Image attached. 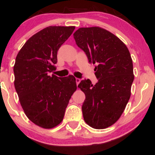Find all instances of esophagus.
<instances>
[{
	"label": "esophagus",
	"instance_id": "1",
	"mask_svg": "<svg viewBox=\"0 0 155 155\" xmlns=\"http://www.w3.org/2000/svg\"><path fill=\"white\" fill-rule=\"evenodd\" d=\"M80 81H81V79H79V78H76V84H79L80 83Z\"/></svg>",
	"mask_w": 155,
	"mask_h": 155
}]
</instances>
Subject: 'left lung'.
<instances>
[{
  "label": "left lung",
  "instance_id": "obj_1",
  "mask_svg": "<svg viewBox=\"0 0 155 155\" xmlns=\"http://www.w3.org/2000/svg\"><path fill=\"white\" fill-rule=\"evenodd\" d=\"M74 37L89 62L97 64L98 82L93 85L85 79L78 85L85 94L84 120L95 129L107 128L120 118L130 97L134 79L130 54L118 37L100 27L80 28Z\"/></svg>",
  "mask_w": 155,
  "mask_h": 155
}]
</instances>
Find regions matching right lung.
Wrapping results in <instances>:
<instances>
[{"label":"right lung","instance_id":"add662e5","mask_svg":"<svg viewBox=\"0 0 155 155\" xmlns=\"http://www.w3.org/2000/svg\"><path fill=\"white\" fill-rule=\"evenodd\" d=\"M74 26H49L28 39L14 65L15 87L28 118L38 127L51 129L61 123L71 95L77 89L73 75L58 77L59 48L72 34Z\"/></svg>","mask_w":155,"mask_h":155}]
</instances>
